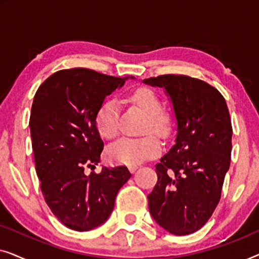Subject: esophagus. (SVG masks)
<instances>
[{"label": "esophagus", "mask_w": 259, "mask_h": 259, "mask_svg": "<svg viewBox=\"0 0 259 259\" xmlns=\"http://www.w3.org/2000/svg\"><path fill=\"white\" fill-rule=\"evenodd\" d=\"M128 169L131 171V173H134L138 169V166L137 165H131V166H128Z\"/></svg>", "instance_id": "esophagus-1"}]
</instances>
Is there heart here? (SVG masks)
<instances>
[{
  "label": "heart",
  "instance_id": "1",
  "mask_svg": "<svg viewBox=\"0 0 259 259\" xmlns=\"http://www.w3.org/2000/svg\"><path fill=\"white\" fill-rule=\"evenodd\" d=\"M131 101L147 114L144 132H153L167 137L168 121L162 113V105L157 94L148 88H139L131 94ZM95 123L99 133L106 139H113L119 133V106L114 99H106L98 109ZM160 152V143L154 136L122 138L108 147V157L125 165H137Z\"/></svg>",
  "mask_w": 259,
  "mask_h": 259
}]
</instances>
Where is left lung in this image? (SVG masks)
Returning <instances> with one entry per match:
<instances>
[{"mask_svg": "<svg viewBox=\"0 0 259 259\" xmlns=\"http://www.w3.org/2000/svg\"><path fill=\"white\" fill-rule=\"evenodd\" d=\"M144 82L165 88L177 121L175 145L155 165L150 213L172 235H190L203 228L221 199L232 148L228 105L214 87L194 77L167 74Z\"/></svg>", "mask_w": 259, "mask_h": 259, "instance_id": "8db88e82", "label": "left lung"}]
</instances>
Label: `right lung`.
<instances>
[{
    "label": "right lung",
    "instance_id": "add662e5",
    "mask_svg": "<svg viewBox=\"0 0 259 259\" xmlns=\"http://www.w3.org/2000/svg\"><path fill=\"white\" fill-rule=\"evenodd\" d=\"M128 77L62 69L49 76L34 97L29 127L42 194L55 217L75 231L104 224L119 190L132 176L126 166L84 175V168L100 162L104 150L95 123L98 109Z\"/></svg>",
    "mask_w": 259,
    "mask_h": 259
}]
</instances>
